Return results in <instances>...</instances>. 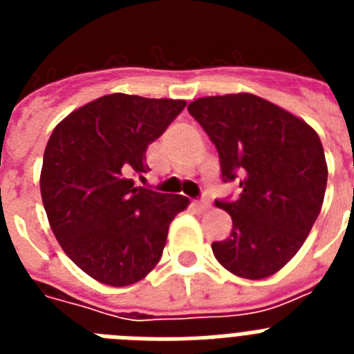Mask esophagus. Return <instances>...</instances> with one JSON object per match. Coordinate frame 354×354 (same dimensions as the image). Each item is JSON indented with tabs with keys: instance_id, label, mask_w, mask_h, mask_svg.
<instances>
[{
	"instance_id": "obj_1",
	"label": "esophagus",
	"mask_w": 354,
	"mask_h": 354,
	"mask_svg": "<svg viewBox=\"0 0 354 354\" xmlns=\"http://www.w3.org/2000/svg\"><path fill=\"white\" fill-rule=\"evenodd\" d=\"M193 207H196L198 211H207L209 202L207 200H195V202H193Z\"/></svg>"
}]
</instances>
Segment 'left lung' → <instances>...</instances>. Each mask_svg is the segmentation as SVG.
I'll return each mask as SVG.
<instances>
[{
  "label": "left lung",
  "mask_w": 354,
  "mask_h": 354,
  "mask_svg": "<svg viewBox=\"0 0 354 354\" xmlns=\"http://www.w3.org/2000/svg\"><path fill=\"white\" fill-rule=\"evenodd\" d=\"M187 111L220 156L221 180L239 186L234 200H216L232 232L214 241L225 270L248 280L268 278L298 253L317 220L328 180L323 143L301 118L253 93L202 97Z\"/></svg>",
  "instance_id": "1"
}]
</instances>
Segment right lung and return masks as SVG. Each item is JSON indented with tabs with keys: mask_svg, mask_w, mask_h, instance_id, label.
I'll return each instance as SVG.
<instances>
[{
	"mask_svg": "<svg viewBox=\"0 0 354 354\" xmlns=\"http://www.w3.org/2000/svg\"><path fill=\"white\" fill-rule=\"evenodd\" d=\"M186 106L127 93L99 97L55 127L40 193L56 239L74 264L106 286L140 282L154 270L168 227L189 200L136 186L145 150Z\"/></svg>",
	"mask_w": 354,
	"mask_h": 354,
	"instance_id": "add662e5",
	"label": "right lung"
}]
</instances>
